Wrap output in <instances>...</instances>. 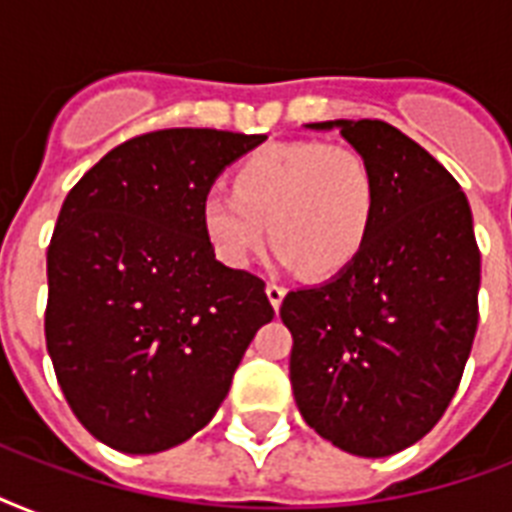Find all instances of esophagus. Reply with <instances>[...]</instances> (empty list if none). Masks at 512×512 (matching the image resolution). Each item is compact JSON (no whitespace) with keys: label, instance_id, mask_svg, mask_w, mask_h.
Instances as JSON below:
<instances>
[{"label":"esophagus","instance_id":"34e87169","mask_svg":"<svg viewBox=\"0 0 512 512\" xmlns=\"http://www.w3.org/2000/svg\"><path fill=\"white\" fill-rule=\"evenodd\" d=\"M265 292H268V300H271V305L279 311V305L284 303V295H287V289L281 287V284H276V281H268V287H265Z\"/></svg>","mask_w":512,"mask_h":512}]
</instances>
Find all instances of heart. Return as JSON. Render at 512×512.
<instances>
[{
  "label": "heart",
  "mask_w": 512,
  "mask_h": 512,
  "mask_svg": "<svg viewBox=\"0 0 512 512\" xmlns=\"http://www.w3.org/2000/svg\"><path fill=\"white\" fill-rule=\"evenodd\" d=\"M377 180L361 151L345 143H279L257 151L233 177V191H209L201 225L228 265H247L268 239L284 265L311 276L345 271L366 244Z\"/></svg>",
  "instance_id": "1"
}]
</instances>
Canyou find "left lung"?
<instances>
[{"label":"left lung","mask_w":512,"mask_h":512,"mask_svg":"<svg viewBox=\"0 0 512 512\" xmlns=\"http://www.w3.org/2000/svg\"><path fill=\"white\" fill-rule=\"evenodd\" d=\"M337 127L377 180L361 255L335 279L289 292V380L321 438L388 457L433 430L457 393L478 327V252L468 196L433 156L380 119Z\"/></svg>","instance_id":"8db88e82"}]
</instances>
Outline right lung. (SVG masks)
<instances>
[{"instance_id":"right-lung-1","label":"right lung","mask_w":512,"mask_h":512,"mask_svg":"<svg viewBox=\"0 0 512 512\" xmlns=\"http://www.w3.org/2000/svg\"><path fill=\"white\" fill-rule=\"evenodd\" d=\"M265 135L156 130L108 151L60 207L44 337L71 412L124 454L183 444L215 417L273 319L265 281L201 225L215 177Z\"/></svg>"}]
</instances>
